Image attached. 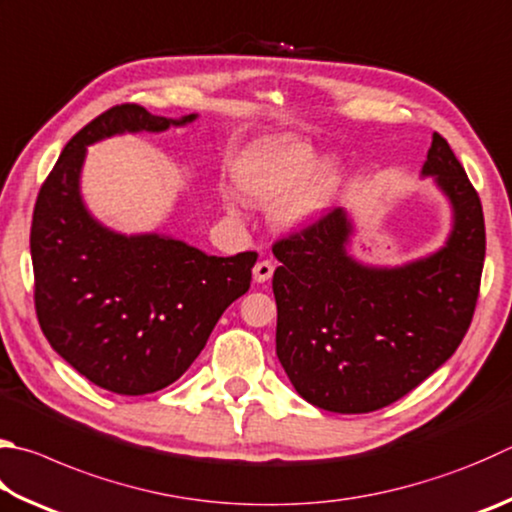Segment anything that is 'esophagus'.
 <instances>
[{
	"label": "esophagus",
	"instance_id": "34e87169",
	"mask_svg": "<svg viewBox=\"0 0 512 512\" xmlns=\"http://www.w3.org/2000/svg\"><path fill=\"white\" fill-rule=\"evenodd\" d=\"M273 271H275V264L271 262V259H262V262H257L255 268H253V277L255 282H268L273 277Z\"/></svg>",
	"mask_w": 512,
	"mask_h": 512
}]
</instances>
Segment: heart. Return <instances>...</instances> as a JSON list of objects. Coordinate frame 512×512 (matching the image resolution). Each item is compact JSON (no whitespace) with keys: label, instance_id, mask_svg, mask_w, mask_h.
Segmentation results:
<instances>
[{"label":"heart","instance_id":"b5f03b06","mask_svg":"<svg viewBox=\"0 0 512 512\" xmlns=\"http://www.w3.org/2000/svg\"><path fill=\"white\" fill-rule=\"evenodd\" d=\"M311 145L293 136H271L250 143L232 163L239 192L259 206L280 203L284 224H302L327 206L338 183L336 161H322L315 168ZM314 172L311 173L310 170ZM226 208L237 212L235 197H226Z\"/></svg>","mask_w":512,"mask_h":512}]
</instances>
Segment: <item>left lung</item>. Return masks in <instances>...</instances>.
Returning <instances> with one entry per match:
<instances>
[{
    "label": "left lung",
    "mask_w": 512,
    "mask_h": 512,
    "mask_svg": "<svg viewBox=\"0 0 512 512\" xmlns=\"http://www.w3.org/2000/svg\"><path fill=\"white\" fill-rule=\"evenodd\" d=\"M423 174L436 176L454 210L448 244L401 268H369L347 255L349 219L329 210L273 244L275 349L304 401L367 414L434 374L475 315L486 226L475 185L441 134Z\"/></svg>",
    "instance_id": "8db88e82"
}]
</instances>
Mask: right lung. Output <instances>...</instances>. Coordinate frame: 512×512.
Listing matches in <instances>:
<instances>
[{"label":"right lung","mask_w":512,"mask_h":512,"mask_svg":"<svg viewBox=\"0 0 512 512\" xmlns=\"http://www.w3.org/2000/svg\"><path fill=\"white\" fill-rule=\"evenodd\" d=\"M181 120L134 102L91 120L64 147L37 194L31 224L35 313L51 347L91 383L120 396L159 392L185 374L228 306L250 288L255 250L201 253L159 235L125 237L82 206L87 145Z\"/></svg>","instance_id":"right-lung-1"}]
</instances>
